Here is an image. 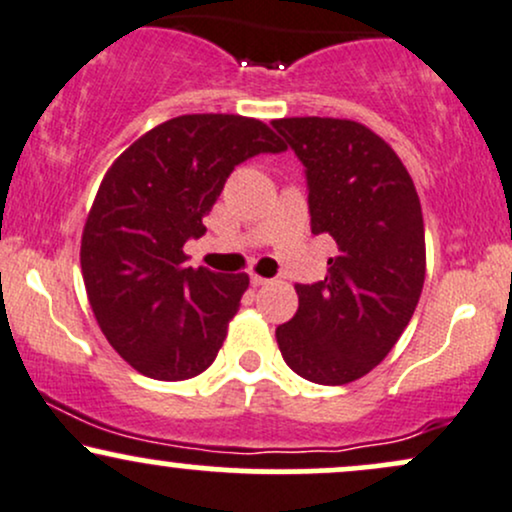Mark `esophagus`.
I'll list each match as a JSON object with an SVG mask.
<instances>
[{"label": "esophagus", "instance_id": "esophagus-1", "mask_svg": "<svg viewBox=\"0 0 512 512\" xmlns=\"http://www.w3.org/2000/svg\"><path fill=\"white\" fill-rule=\"evenodd\" d=\"M250 284L252 286H267V284H272V279H264V276H260V274H252Z\"/></svg>", "mask_w": 512, "mask_h": 512}]
</instances>
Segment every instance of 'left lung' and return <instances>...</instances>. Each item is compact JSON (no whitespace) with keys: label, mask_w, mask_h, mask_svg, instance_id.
<instances>
[{"label":"left lung","mask_w":512,"mask_h":512,"mask_svg":"<svg viewBox=\"0 0 512 512\" xmlns=\"http://www.w3.org/2000/svg\"><path fill=\"white\" fill-rule=\"evenodd\" d=\"M308 178L310 228L330 233L327 276L298 284V313L276 327L286 366L317 385L363 378L390 354L426 276L421 202L411 175L373 129L337 117L272 122Z\"/></svg>","instance_id":"1"}]
</instances>
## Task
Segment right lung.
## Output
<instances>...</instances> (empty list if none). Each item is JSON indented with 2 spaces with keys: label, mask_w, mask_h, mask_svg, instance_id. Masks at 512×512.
Wrapping results in <instances>:
<instances>
[{
  "label": "right lung",
  "mask_w": 512,
  "mask_h": 512,
  "mask_svg": "<svg viewBox=\"0 0 512 512\" xmlns=\"http://www.w3.org/2000/svg\"><path fill=\"white\" fill-rule=\"evenodd\" d=\"M286 144L255 117L180 115L108 168L81 236V274L98 327L134 370L187 380L219 354L248 274L187 267L182 252L238 163Z\"/></svg>",
  "instance_id": "obj_1"
}]
</instances>
